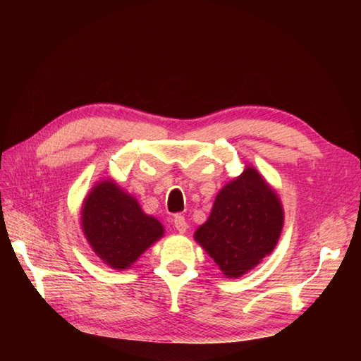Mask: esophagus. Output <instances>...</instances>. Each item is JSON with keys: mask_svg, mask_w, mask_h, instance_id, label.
<instances>
[{"mask_svg": "<svg viewBox=\"0 0 361 361\" xmlns=\"http://www.w3.org/2000/svg\"><path fill=\"white\" fill-rule=\"evenodd\" d=\"M173 224H174V227H176V231H178L179 233H185V232H187L188 224H187V221H185V218H183L182 215H176V216H174Z\"/></svg>", "mask_w": 361, "mask_h": 361, "instance_id": "34e87169", "label": "esophagus"}]
</instances>
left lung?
<instances>
[{"label":"left lung","mask_w":361,"mask_h":361,"mask_svg":"<svg viewBox=\"0 0 361 361\" xmlns=\"http://www.w3.org/2000/svg\"><path fill=\"white\" fill-rule=\"evenodd\" d=\"M283 223L279 194L255 167L245 166L218 191L211 215L194 239L226 277L238 279L274 251Z\"/></svg>","instance_id":"1"}]
</instances>
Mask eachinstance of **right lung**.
<instances>
[{
	"mask_svg": "<svg viewBox=\"0 0 361 361\" xmlns=\"http://www.w3.org/2000/svg\"><path fill=\"white\" fill-rule=\"evenodd\" d=\"M81 228L105 265L123 271L164 236V226L146 214L133 194L113 179H102L85 195Z\"/></svg>",
	"mask_w": 361,
	"mask_h": 361,
	"instance_id": "obj_1",
	"label": "right lung"
}]
</instances>
